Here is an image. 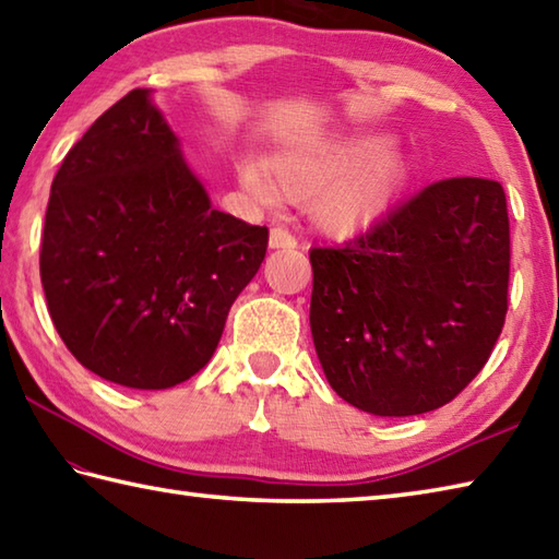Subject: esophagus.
Masks as SVG:
<instances>
[{
    "mask_svg": "<svg viewBox=\"0 0 559 559\" xmlns=\"http://www.w3.org/2000/svg\"><path fill=\"white\" fill-rule=\"evenodd\" d=\"M269 247L271 249H295L298 247V239H295V235L286 227H271Z\"/></svg>",
    "mask_w": 559,
    "mask_h": 559,
    "instance_id": "34e87169",
    "label": "esophagus"
}]
</instances>
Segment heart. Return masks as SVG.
Segmentation results:
<instances>
[{
  "mask_svg": "<svg viewBox=\"0 0 559 559\" xmlns=\"http://www.w3.org/2000/svg\"><path fill=\"white\" fill-rule=\"evenodd\" d=\"M273 169L281 189L259 164H245L239 179L261 203H276L281 193L302 201L322 190L314 201L317 223L348 235L385 211L407 179L409 164L397 145H382L380 135L348 133L288 152Z\"/></svg>",
  "mask_w": 559,
  "mask_h": 559,
  "instance_id": "1",
  "label": "heart"
}]
</instances>
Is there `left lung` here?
I'll list each match as a JSON object with an SVG mask.
<instances>
[{"label": "left lung", "instance_id": "obj_1", "mask_svg": "<svg viewBox=\"0 0 559 559\" xmlns=\"http://www.w3.org/2000/svg\"><path fill=\"white\" fill-rule=\"evenodd\" d=\"M509 211L499 181L453 177L342 247H312L310 326L342 400L412 417L485 368L509 310Z\"/></svg>", "mask_w": 559, "mask_h": 559}]
</instances>
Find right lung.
<instances>
[{
	"mask_svg": "<svg viewBox=\"0 0 559 559\" xmlns=\"http://www.w3.org/2000/svg\"><path fill=\"white\" fill-rule=\"evenodd\" d=\"M269 229L211 207L177 135L128 92L64 155L40 237L50 320L92 373L174 388L211 360Z\"/></svg>",
	"mask_w": 559,
	"mask_h": 559,
	"instance_id": "obj_1",
	"label": "right lung"
}]
</instances>
